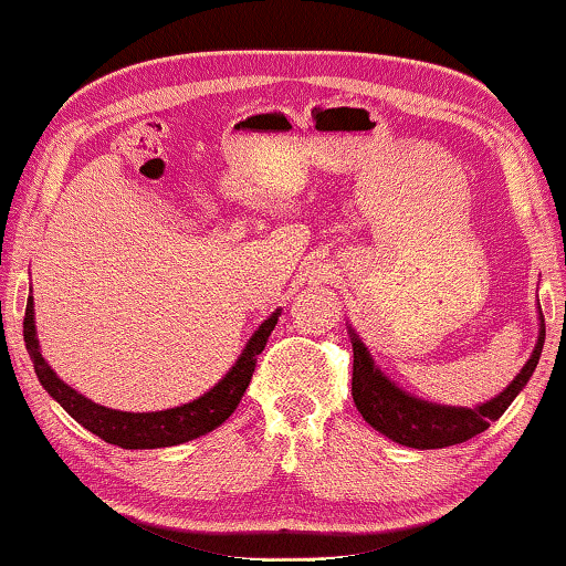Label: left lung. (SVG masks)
<instances>
[{
  "mask_svg": "<svg viewBox=\"0 0 566 566\" xmlns=\"http://www.w3.org/2000/svg\"><path fill=\"white\" fill-rule=\"evenodd\" d=\"M539 343H536L532 357L516 375L514 382L489 402L479 408H446L433 406V402L418 400L406 396L400 388H396L385 375L373 365L367 347L353 335V400L363 418L382 436L392 438L396 443L408 448H446L455 443H465L469 438L479 436L486 430L493 420L504 416V410L514 402L518 390L524 388L536 370L539 363L542 347H544V315Z\"/></svg>",
  "mask_w": 566,
  "mask_h": 566,
  "instance_id": "8db88e82",
  "label": "left lung"
}]
</instances>
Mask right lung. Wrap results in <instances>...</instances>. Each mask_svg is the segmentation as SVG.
<instances>
[{
    "label": "right lung",
    "mask_w": 566,
    "mask_h": 566,
    "mask_svg": "<svg viewBox=\"0 0 566 566\" xmlns=\"http://www.w3.org/2000/svg\"><path fill=\"white\" fill-rule=\"evenodd\" d=\"M276 317L280 312H274L272 317L262 322L254 335H251L249 345L237 365L231 367L217 388H211L206 396L199 400L186 402V406L170 408V410H158V412H123V410H111L97 406V402L87 400L80 396L70 385L62 382L52 367L44 363L40 355L38 335H34V310H32V297L27 300L24 310V345L27 353L32 357L34 373L42 382V388L55 398L62 408H65L70 416H73L80 426L87 428L90 433L103 438L105 443L120 446V448H166V446H178L186 441H193L209 430L219 428L223 420H227L231 412L237 410L241 396H244L251 373L256 367V357L262 355L269 335L276 325Z\"/></svg>",
    "instance_id": "right-lung-1"
}]
</instances>
